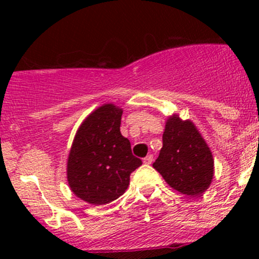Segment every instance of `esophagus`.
Listing matches in <instances>:
<instances>
[{
    "label": "esophagus",
    "mask_w": 259,
    "mask_h": 259,
    "mask_svg": "<svg viewBox=\"0 0 259 259\" xmlns=\"http://www.w3.org/2000/svg\"><path fill=\"white\" fill-rule=\"evenodd\" d=\"M143 161H144V164H151L154 161V156L153 154H149V155H146L144 159H143Z\"/></svg>",
    "instance_id": "obj_1"
}]
</instances>
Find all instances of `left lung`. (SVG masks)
Instances as JSON below:
<instances>
[{
    "instance_id": "left-lung-1",
    "label": "left lung",
    "mask_w": 259,
    "mask_h": 259,
    "mask_svg": "<svg viewBox=\"0 0 259 259\" xmlns=\"http://www.w3.org/2000/svg\"><path fill=\"white\" fill-rule=\"evenodd\" d=\"M153 166L171 188L193 197L205 192L213 179L209 148L193 122L177 115L166 121L163 148Z\"/></svg>"
}]
</instances>
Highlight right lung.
Returning <instances> with one entry per match:
<instances>
[{
    "label": "right lung",
    "mask_w": 259,
    "mask_h": 259,
    "mask_svg": "<svg viewBox=\"0 0 259 259\" xmlns=\"http://www.w3.org/2000/svg\"><path fill=\"white\" fill-rule=\"evenodd\" d=\"M121 114L113 104L100 106L81 124L72 143L67 182L72 192L90 204L117 199L127 189L130 174L142 165L120 133Z\"/></svg>",
    "instance_id": "add662e5"
}]
</instances>
